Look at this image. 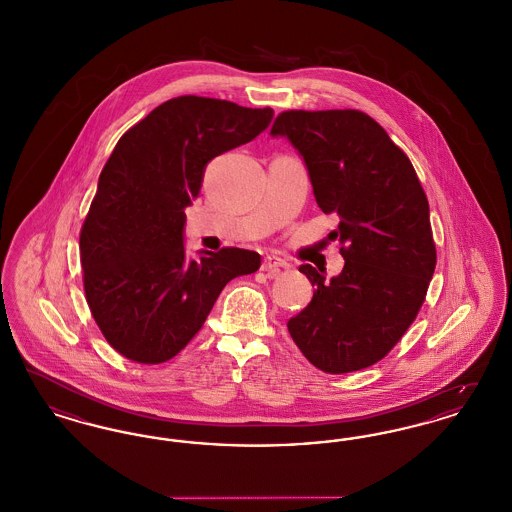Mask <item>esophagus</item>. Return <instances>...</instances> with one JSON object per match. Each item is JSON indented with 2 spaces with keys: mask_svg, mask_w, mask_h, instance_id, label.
<instances>
[{
  "mask_svg": "<svg viewBox=\"0 0 512 512\" xmlns=\"http://www.w3.org/2000/svg\"><path fill=\"white\" fill-rule=\"evenodd\" d=\"M286 268H290V265L278 257H265L261 265V270L267 274L268 278H276L280 270H286Z\"/></svg>",
  "mask_w": 512,
  "mask_h": 512,
  "instance_id": "1",
  "label": "esophagus"
}]
</instances>
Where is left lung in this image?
<instances>
[{"mask_svg":"<svg viewBox=\"0 0 512 512\" xmlns=\"http://www.w3.org/2000/svg\"><path fill=\"white\" fill-rule=\"evenodd\" d=\"M303 157L318 207L340 219L345 265L326 282L301 265L315 293L290 318L295 345L328 374L384 359L418 315L436 268L428 199L409 157L355 109L284 111L270 128Z\"/></svg>","mask_w":512,"mask_h":512,"instance_id":"8db88e82","label":"left lung"}]
</instances>
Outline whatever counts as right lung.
Returning a JSON list of instances; mask_svg holds the SVG:
<instances>
[{
	"label": "right lung",
	"instance_id": "right-lung-1",
	"mask_svg": "<svg viewBox=\"0 0 512 512\" xmlns=\"http://www.w3.org/2000/svg\"><path fill=\"white\" fill-rule=\"evenodd\" d=\"M274 111L180 96L134 124L99 174L80 230L84 292L101 334L122 357L159 365L203 326L222 288L261 267L240 247L184 249V209L211 159L257 138Z\"/></svg>",
	"mask_w": 512,
	"mask_h": 512
}]
</instances>
